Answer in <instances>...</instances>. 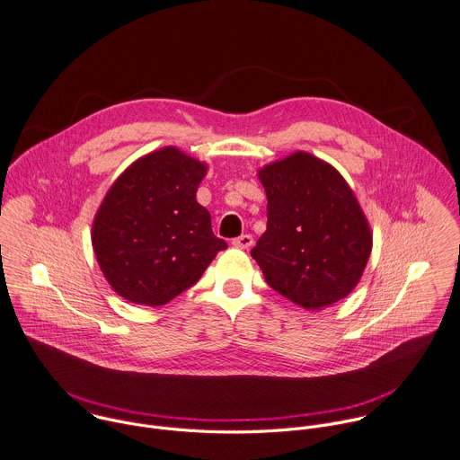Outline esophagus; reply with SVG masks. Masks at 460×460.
I'll list each match as a JSON object with an SVG mask.
<instances>
[{
    "label": "esophagus",
    "instance_id": "esophagus-1",
    "mask_svg": "<svg viewBox=\"0 0 460 460\" xmlns=\"http://www.w3.org/2000/svg\"><path fill=\"white\" fill-rule=\"evenodd\" d=\"M252 243H254V240H252L251 234H242V236L233 240V245L236 249H249V247H252Z\"/></svg>",
    "mask_w": 460,
    "mask_h": 460
}]
</instances>
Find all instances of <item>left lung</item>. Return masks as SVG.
Here are the masks:
<instances>
[{
	"label": "left lung",
	"instance_id": "left-lung-1",
	"mask_svg": "<svg viewBox=\"0 0 460 460\" xmlns=\"http://www.w3.org/2000/svg\"><path fill=\"white\" fill-rule=\"evenodd\" d=\"M260 180L269 220L251 256L269 286L305 309L345 298L371 252L367 217L350 186L307 153L267 165Z\"/></svg>",
	"mask_w": 460,
	"mask_h": 460
}]
</instances>
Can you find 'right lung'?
Listing matches in <instances>:
<instances>
[{"instance_id":"right-lung-1","label":"right lung","mask_w":460,"mask_h":460,"mask_svg":"<svg viewBox=\"0 0 460 460\" xmlns=\"http://www.w3.org/2000/svg\"><path fill=\"white\" fill-rule=\"evenodd\" d=\"M204 174V164L165 147L135 162L106 193L93 220V252L126 300L171 302L227 249L195 199Z\"/></svg>"}]
</instances>
